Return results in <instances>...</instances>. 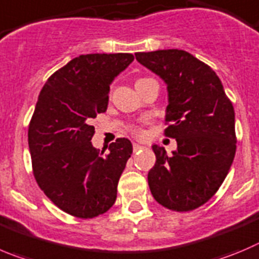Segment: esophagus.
I'll list each match as a JSON object with an SVG mask.
<instances>
[{
  "instance_id": "1",
  "label": "esophagus",
  "mask_w": 259,
  "mask_h": 259,
  "mask_svg": "<svg viewBox=\"0 0 259 259\" xmlns=\"http://www.w3.org/2000/svg\"><path fill=\"white\" fill-rule=\"evenodd\" d=\"M141 149H144V146H142V145H139V144H134V151L136 152V151H139V150H141Z\"/></svg>"
}]
</instances>
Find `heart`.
<instances>
[{
  "instance_id": "1",
  "label": "heart",
  "mask_w": 259,
  "mask_h": 259,
  "mask_svg": "<svg viewBox=\"0 0 259 259\" xmlns=\"http://www.w3.org/2000/svg\"><path fill=\"white\" fill-rule=\"evenodd\" d=\"M136 134H140V131H139V130H136Z\"/></svg>"
}]
</instances>
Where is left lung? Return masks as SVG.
<instances>
[{"label":"left lung","mask_w":259,"mask_h":259,"mask_svg":"<svg viewBox=\"0 0 259 259\" xmlns=\"http://www.w3.org/2000/svg\"><path fill=\"white\" fill-rule=\"evenodd\" d=\"M136 60L168 90L165 135L177 140L166 154L154 145L156 162L147 174L150 191L169 210L189 211L216 193L236 150L235 113L215 71L181 49L139 52Z\"/></svg>","instance_id":"obj_1"}]
</instances>
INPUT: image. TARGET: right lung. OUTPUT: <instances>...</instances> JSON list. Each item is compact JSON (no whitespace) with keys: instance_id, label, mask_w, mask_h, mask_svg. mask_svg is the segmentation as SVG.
<instances>
[{"instance_id":"1","label":"right lung","mask_w":259,"mask_h":259,"mask_svg":"<svg viewBox=\"0 0 259 259\" xmlns=\"http://www.w3.org/2000/svg\"><path fill=\"white\" fill-rule=\"evenodd\" d=\"M135 60L131 53L81 54L47 80L29 124L34 177L61 210L82 219L107 212L132 144L118 139L103 156L91 144V118L104 113L110 85Z\"/></svg>"}]
</instances>
